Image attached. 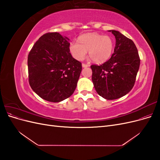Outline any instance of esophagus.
I'll return each mask as SVG.
<instances>
[{
	"mask_svg": "<svg viewBox=\"0 0 160 160\" xmlns=\"http://www.w3.org/2000/svg\"><path fill=\"white\" fill-rule=\"evenodd\" d=\"M82 66H83V67H89V65L83 63V64H82Z\"/></svg>",
	"mask_w": 160,
	"mask_h": 160,
	"instance_id": "1",
	"label": "esophagus"
}]
</instances>
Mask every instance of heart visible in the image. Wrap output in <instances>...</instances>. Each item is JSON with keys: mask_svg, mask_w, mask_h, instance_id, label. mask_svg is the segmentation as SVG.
<instances>
[{"mask_svg": "<svg viewBox=\"0 0 160 160\" xmlns=\"http://www.w3.org/2000/svg\"><path fill=\"white\" fill-rule=\"evenodd\" d=\"M79 42L70 45L72 55L77 60H83L89 51V56L95 62H103L109 59L113 52L114 43L110 37L97 33H89L79 37Z\"/></svg>", "mask_w": 160, "mask_h": 160, "instance_id": "heart-1", "label": "heart"}]
</instances>
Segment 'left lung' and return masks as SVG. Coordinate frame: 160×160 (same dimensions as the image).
Masks as SVG:
<instances>
[{
	"label": "left lung",
	"mask_w": 160,
	"mask_h": 160,
	"mask_svg": "<svg viewBox=\"0 0 160 160\" xmlns=\"http://www.w3.org/2000/svg\"><path fill=\"white\" fill-rule=\"evenodd\" d=\"M113 34L116 43L110 59L100 65H92V81L102 98L113 100L128 93L134 86L139 68L140 59L132 40L119 31Z\"/></svg>",
	"instance_id": "8db88e82"
}]
</instances>
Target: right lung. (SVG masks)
<instances>
[{
	"label": "right lung",
	"instance_id": "right-lung-1",
	"mask_svg": "<svg viewBox=\"0 0 160 160\" xmlns=\"http://www.w3.org/2000/svg\"><path fill=\"white\" fill-rule=\"evenodd\" d=\"M69 41L59 32H47L38 38L28 53L29 85L46 101L60 102L76 89L82 65L72 57Z\"/></svg>",
	"mask_w": 160,
	"mask_h": 160
}]
</instances>
